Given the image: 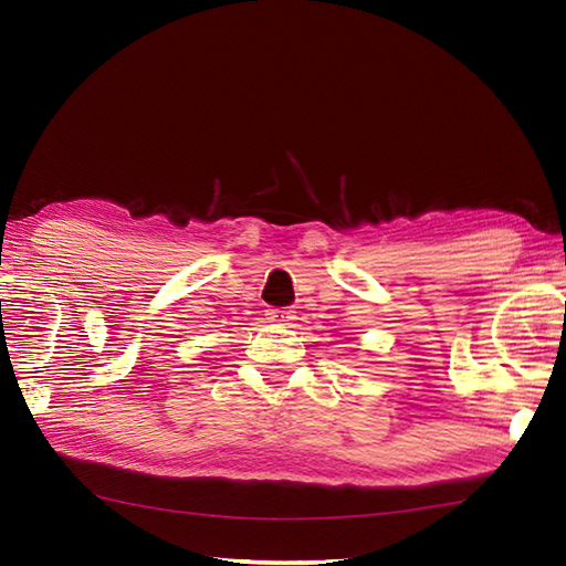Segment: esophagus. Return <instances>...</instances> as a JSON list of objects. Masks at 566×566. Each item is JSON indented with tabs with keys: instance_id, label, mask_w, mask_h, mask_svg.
Here are the masks:
<instances>
[{
	"instance_id": "obj_1",
	"label": "esophagus",
	"mask_w": 566,
	"mask_h": 566,
	"mask_svg": "<svg viewBox=\"0 0 566 566\" xmlns=\"http://www.w3.org/2000/svg\"><path fill=\"white\" fill-rule=\"evenodd\" d=\"M268 318L272 323H282V326H286L294 318V311L292 308H270L268 311Z\"/></svg>"
}]
</instances>
